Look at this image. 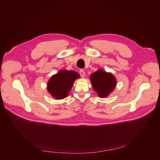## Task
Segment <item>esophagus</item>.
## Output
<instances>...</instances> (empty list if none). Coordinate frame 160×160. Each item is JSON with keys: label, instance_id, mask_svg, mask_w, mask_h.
Listing matches in <instances>:
<instances>
[{"label": "esophagus", "instance_id": "1", "mask_svg": "<svg viewBox=\"0 0 160 160\" xmlns=\"http://www.w3.org/2000/svg\"><path fill=\"white\" fill-rule=\"evenodd\" d=\"M80 76H81V77H82V78H83L84 77H85V72L83 70H80Z\"/></svg>", "mask_w": 160, "mask_h": 160}]
</instances>
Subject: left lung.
<instances>
[{
  "label": "left lung",
  "mask_w": 160,
  "mask_h": 160,
  "mask_svg": "<svg viewBox=\"0 0 160 160\" xmlns=\"http://www.w3.org/2000/svg\"><path fill=\"white\" fill-rule=\"evenodd\" d=\"M90 80L94 90L102 98L108 97L117 85V80L113 75L102 69L91 74Z\"/></svg>",
  "instance_id": "obj_1"
}]
</instances>
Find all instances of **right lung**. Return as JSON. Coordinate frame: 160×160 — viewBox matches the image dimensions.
<instances>
[{
  "label": "right lung",
  "instance_id": "1",
  "mask_svg": "<svg viewBox=\"0 0 160 160\" xmlns=\"http://www.w3.org/2000/svg\"><path fill=\"white\" fill-rule=\"evenodd\" d=\"M79 78L80 75L74 71L61 70L48 81V92L56 99H64L69 95L75 81Z\"/></svg>",
  "mask_w": 160,
  "mask_h": 160
}]
</instances>
